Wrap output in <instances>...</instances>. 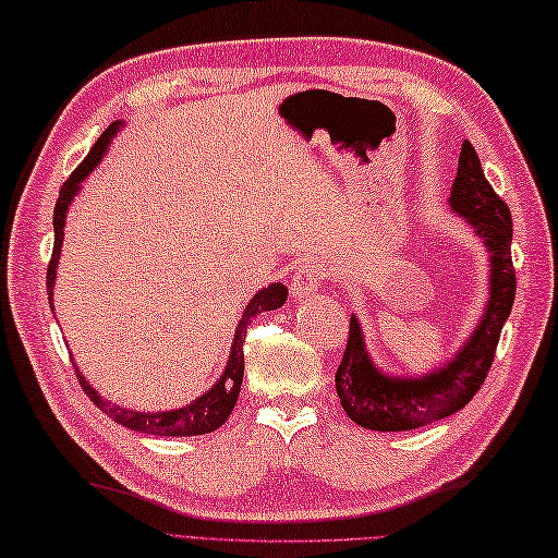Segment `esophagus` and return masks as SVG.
<instances>
[{
	"label": "esophagus",
	"instance_id": "1",
	"mask_svg": "<svg viewBox=\"0 0 558 558\" xmlns=\"http://www.w3.org/2000/svg\"><path fill=\"white\" fill-rule=\"evenodd\" d=\"M326 279V271L320 264L316 262H304L301 267L294 271V279H291V294L299 296V299H306L311 294H316L324 284Z\"/></svg>",
	"mask_w": 558,
	"mask_h": 558
}]
</instances>
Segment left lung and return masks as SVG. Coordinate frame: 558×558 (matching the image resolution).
I'll use <instances>...</instances> for the list:
<instances>
[{
  "mask_svg": "<svg viewBox=\"0 0 558 558\" xmlns=\"http://www.w3.org/2000/svg\"><path fill=\"white\" fill-rule=\"evenodd\" d=\"M451 210L473 225L490 252V299L483 320L444 367L424 377H392L377 369L365 350L363 328L350 316L348 345L336 373V389L345 414L373 432H412L434 424L471 402L493 367L497 340L514 304L512 215L493 191L471 142H463L451 189Z\"/></svg>",
  "mask_w": 558,
  "mask_h": 558,
  "instance_id": "obj_1",
  "label": "left lung"
}]
</instances>
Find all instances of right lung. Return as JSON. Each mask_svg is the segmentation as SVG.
Returning a JSON list of instances; mask_svg holds the SVG:
<instances>
[{
	"mask_svg": "<svg viewBox=\"0 0 558 558\" xmlns=\"http://www.w3.org/2000/svg\"><path fill=\"white\" fill-rule=\"evenodd\" d=\"M122 122H112L107 130L102 132L100 140L93 144L90 154L85 156L83 163L68 175V181L63 183L61 193H58L56 201V210H53V232H56V242H53V254L51 262H48V271H46V287H48V301L53 296V284H56V267H58V257H61V244H63V228H65V213L68 205L81 191V183L87 179L97 163L102 161V156L110 146L112 136L120 130ZM287 301V287L284 284H269L264 287L259 294H254L252 301L244 308V314L238 324V333H234L232 340V350H230V360L228 367H225L222 377L215 383L208 392L203 397L195 399V402L185 404L181 409H171V412H132V409H124L120 404H112L102 399L95 389L87 385V379L77 373V383L85 389V395L90 397V402L102 409V412L114 418L117 424H122L132 432L140 434H154V436H201V434H210L215 428H220L228 416L232 414L234 404H238L240 397V387H242V375H244V336H247V326L250 320L262 314V311H274L279 308Z\"/></svg>",
	"mask_w": 558,
	"mask_h": 558,
	"instance_id": "right-lung-1",
	"label": "right lung"
}]
</instances>
